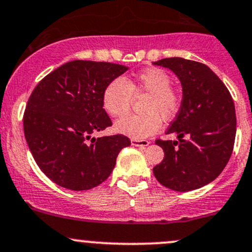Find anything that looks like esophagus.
<instances>
[{
    "instance_id": "esophagus-1",
    "label": "esophagus",
    "mask_w": 252,
    "mask_h": 252,
    "mask_svg": "<svg viewBox=\"0 0 252 252\" xmlns=\"http://www.w3.org/2000/svg\"><path fill=\"white\" fill-rule=\"evenodd\" d=\"M131 143L133 147H141V148H145L149 145V142L145 141V139H132Z\"/></svg>"
}]
</instances>
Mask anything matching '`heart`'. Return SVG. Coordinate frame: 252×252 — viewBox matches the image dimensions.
<instances>
[{
  "instance_id": "b5f03b06",
  "label": "heart",
  "mask_w": 252,
  "mask_h": 252,
  "mask_svg": "<svg viewBox=\"0 0 252 252\" xmlns=\"http://www.w3.org/2000/svg\"><path fill=\"white\" fill-rule=\"evenodd\" d=\"M171 76L159 68L148 69L134 79H115L102 94L103 108L110 116L123 118L131 109L132 95H145L141 115H131L116 123V129L134 139H143L159 129L162 119L175 118L181 109L182 97L172 86Z\"/></svg>"
}]
</instances>
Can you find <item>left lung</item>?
<instances>
[{
	"instance_id": "1",
	"label": "left lung",
	"mask_w": 252,
	"mask_h": 252,
	"mask_svg": "<svg viewBox=\"0 0 252 252\" xmlns=\"http://www.w3.org/2000/svg\"><path fill=\"white\" fill-rule=\"evenodd\" d=\"M153 64L172 70L183 88L180 111L166 131L177 133L180 139L155 141L165 158L153 172L172 190L201 188L222 172L232 155L237 131L233 98L221 79L203 63L173 57Z\"/></svg>"
}]
</instances>
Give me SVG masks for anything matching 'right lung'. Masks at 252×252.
Returning <instances> with one entry per match:
<instances>
[{"mask_svg":"<svg viewBox=\"0 0 252 252\" xmlns=\"http://www.w3.org/2000/svg\"><path fill=\"white\" fill-rule=\"evenodd\" d=\"M126 70L120 64L72 61L33 88L23 116L25 139L36 164L58 186L71 190L99 186L113 172L120 150L131 144L121 133L91 137L113 125L102 94Z\"/></svg>","mask_w":252,"mask_h":252,"instance_id":"right-lung-1","label":"right lung"}]
</instances>
